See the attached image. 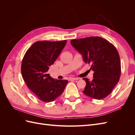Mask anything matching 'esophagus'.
Segmentation results:
<instances>
[{"mask_svg": "<svg viewBox=\"0 0 135 135\" xmlns=\"http://www.w3.org/2000/svg\"><path fill=\"white\" fill-rule=\"evenodd\" d=\"M70 80H78L79 78H70Z\"/></svg>", "mask_w": 135, "mask_h": 135, "instance_id": "obj_1", "label": "esophagus"}]
</instances>
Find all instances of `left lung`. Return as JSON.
Wrapping results in <instances>:
<instances>
[{
    "label": "left lung",
    "mask_w": 135,
    "mask_h": 135,
    "mask_svg": "<svg viewBox=\"0 0 135 135\" xmlns=\"http://www.w3.org/2000/svg\"><path fill=\"white\" fill-rule=\"evenodd\" d=\"M70 43L94 71L92 80L83 78L86 85L83 92L96 100L107 97L115 87L120 76V61L116 48L99 36L73 39Z\"/></svg>",
    "instance_id": "8db88e82"
}]
</instances>
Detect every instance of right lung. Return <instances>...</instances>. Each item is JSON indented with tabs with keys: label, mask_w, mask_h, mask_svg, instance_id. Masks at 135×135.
I'll use <instances>...</instances> for the list:
<instances>
[{
	"label": "right lung",
	"mask_w": 135,
	"mask_h": 135,
	"mask_svg": "<svg viewBox=\"0 0 135 135\" xmlns=\"http://www.w3.org/2000/svg\"><path fill=\"white\" fill-rule=\"evenodd\" d=\"M66 40L58 42L44 40L34 43L28 49L21 64V74L27 86L39 100L54 101L64 91L68 81L55 79L48 74L65 47Z\"/></svg>",
	"instance_id": "right-lung-1"
}]
</instances>
